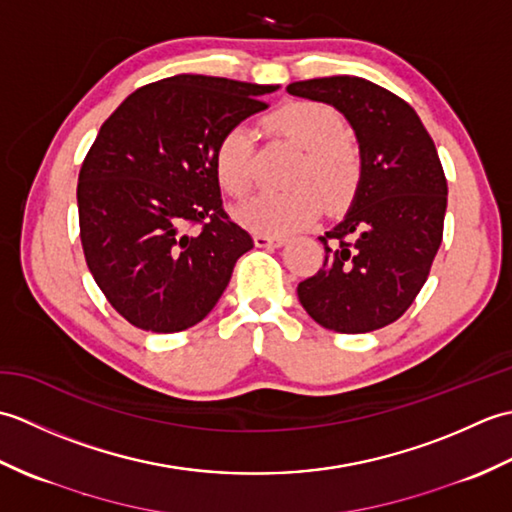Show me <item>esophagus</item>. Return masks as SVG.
I'll return each mask as SVG.
<instances>
[{
	"mask_svg": "<svg viewBox=\"0 0 512 512\" xmlns=\"http://www.w3.org/2000/svg\"><path fill=\"white\" fill-rule=\"evenodd\" d=\"M284 244H286V239L279 237V235H264V233L255 235V246L257 248H279Z\"/></svg>",
	"mask_w": 512,
	"mask_h": 512,
	"instance_id": "34e87169",
	"label": "esophagus"
}]
</instances>
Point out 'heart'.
<instances>
[{"label":"heart","instance_id":"heart-1","mask_svg":"<svg viewBox=\"0 0 512 512\" xmlns=\"http://www.w3.org/2000/svg\"><path fill=\"white\" fill-rule=\"evenodd\" d=\"M268 127L301 149L290 191L259 193L235 211L246 228L264 235H286L308 226L321 213L339 211L352 202L363 176V156L356 140L343 132L332 107L314 101H292L268 116ZM220 187L244 198L253 187V132L235 125L224 132L213 156Z\"/></svg>","mask_w":512,"mask_h":512}]
</instances>
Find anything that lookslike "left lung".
Instances as JSON below:
<instances>
[{
  "label": "left lung",
  "instance_id": "obj_1",
  "mask_svg": "<svg viewBox=\"0 0 512 512\" xmlns=\"http://www.w3.org/2000/svg\"><path fill=\"white\" fill-rule=\"evenodd\" d=\"M288 92L339 110L363 156L350 211L319 237L325 262L297 286L299 301L328 330H380L418 297L442 244L447 178L436 145L416 110L372 81L325 76Z\"/></svg>",
  "mask_w": 512,
  "mask_h": 512
}]
</instances>
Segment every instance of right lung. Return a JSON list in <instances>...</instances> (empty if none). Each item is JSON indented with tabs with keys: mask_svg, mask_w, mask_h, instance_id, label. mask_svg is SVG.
Masks as SVG:
<instances>
[{
	"mask_svg": "<svg viewBox=\"0 0 512 512\" xmlns=\"http://www.w3.org/2000/svg\"><path fill=\"white\" fill-rule=\"evenodd\" d=\"M275 90L178 74L138 88L101 125L76 187L81 244L103 295L136 328L169 334L200 323L253 248L224 211L213 156Z\"/></svg>",
	"mask_w": 512,
	"mask_h": 512,
	"instance_id": "right-lung-1",
	"label": "right lung"
}]
</instances>
